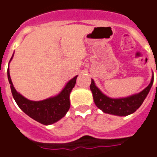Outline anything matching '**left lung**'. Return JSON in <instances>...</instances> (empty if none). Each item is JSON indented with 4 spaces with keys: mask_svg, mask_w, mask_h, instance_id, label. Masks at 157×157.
<instances>
[{
    "mask_svg": "<svg viewBox=\"0 0 157 157\" xmlns=\"http://www.w3.org/2000/svg\"><path fill=\"white\" fill-rule=\"evenodd\" d=\"M152 83H153V76L152 77L151 82L146 89H144L140 93L125 98H109L101 93L100 89L95 85L93 80H92L91 82L90 89L93 93L95 104L104 113L124 117L133 113L140 107L148 93H149Z\"/></svg>",
    "mask_w": 157,
    "mask_h": 157,
    "instance_id": "left-lung-1",
    "label": "left lung"
}]
</instances>
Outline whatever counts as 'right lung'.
Instances as JSON below:
<instances>
[{"label": "right lung", "instance_id": "right-lung-1", "mask_svg": "<svg viewBox=\"0 0 157 157\" xmlns=\"http://www.w3.org/2000/svg\"><path fill=\"white\" fill-rule=\"evenodd\" d=\"M13 56L10 60H12ZM7 73L12 94L16 103L17 104L20 109L29 117L42 124L48 125L58 121L65 116L70 108L69 95L73 87L75 86L77 76L68 81L60 94L56 97L46 99L44 101H33L25 98L16 91L10 78L9 68Z\"/></svg>", "mask_w": 157, "mask_h": 157}]
</instances>
